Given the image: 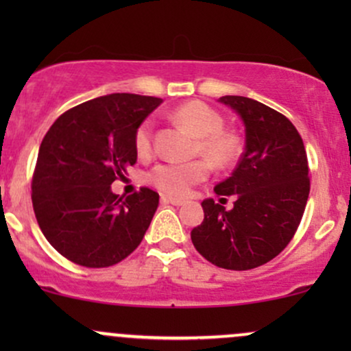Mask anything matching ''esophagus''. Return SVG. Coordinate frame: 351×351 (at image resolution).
<instances>
[{
  "mask_svg": "<svg viewBox=\"0 0 351 351\" xmlns=\"http://www.w3.org/2000/svg\"><path fill=\"white\" fill-rule=\"evenodd\" d=\"M162 203L173 204V206H181V204H183L184 201H183V199H178V198H173V196L163 195V196H162Z\"/></svg>",
  "mask_w": 351,
  "mask_h": 351,
  "instance_id": "obj_1",
  "label": "esophagus"
}]
</instances>
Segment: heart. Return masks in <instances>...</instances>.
<instances>
[{"instance_id":"obj_1","label":"heart","mask_w":351,"mask_h":351,"mask_svg":"<svg viewBox=\"0 0 351 351\" xmlns=\"http://www.w3.org/2000/svg\"><path fill=\"white\" fill-rule=\"evenodd\" d=\"M170 119L184 125L198 136L196 153L203 155L215 168H229L241 158L244 150L243 138L232 130L224 128V117L201 100H189L173 108ZM138 156L147 158L153 152V120L145 119L136 127L134 135ZM206 160L195 162H165L148 171V181L162 193L171 196H184L195 184L208 178L209 164Z\"/></svg>"}]
</instances>
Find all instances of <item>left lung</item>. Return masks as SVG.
I'll use <instances>...</instances> for the list:
<instances>
[{"label":"left lung","mask_w":351,"mask_h":351,"mask_svg":"<svg viewBox=\"0 0 351 351\" xmlns=\"http://www.w3.org/2000/svg\"><path fill=\"white\" fill-rule=\"evenodd\" d=\"M219 102L234 108L245 127L236 170L215 188L223 199L234 196V208L228 211L204 199V219L191 231V241L217 267L249 271L279 256L299 228L310 193L307 153L280 112L241 95H224Z\"/></svg>","instance_id":"left-lung-1"}]
</instances>
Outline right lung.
<instances>
[{
	"mask_svg": "<svg viewBox=\"0 0 351 351\" xmlns=\"http://www.w3.org/2000/svg\"><path fill=\"white\" fill-rule=\"evenodd\" d=\"M162 102L148 95H104L64 112L44 135L31 199L43 234L71 263L110 267L142 243L158 193L142 186L123 199L110 184L136 163V127Z\"/></svg>",
	"mask_w": 351,
	"mask_h": 351,
	"instance_id": "right-lung-1",
	"label": "right lung"
}]
</instances>
